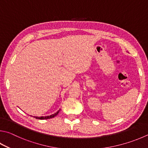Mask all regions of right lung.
<instances>
[{"label":"right lung","instance_id":"obj_1","mask_svg":"<svg viewBox=\"0 0 148 148\" xmlns=\"http://www.w3.org/2000/svg\"><path fill=\"white\" fill-rule=\"evenodd\" d=\"M60 109L58 111L56 112H55L54 114H52L50 115V116H34V118H36L37 119H39V120H45V119H52V118L55 117L56 116H57L58 114L60 112Z\"/></svg>","mask_w":148,"mask_h":148}]
</instances>
